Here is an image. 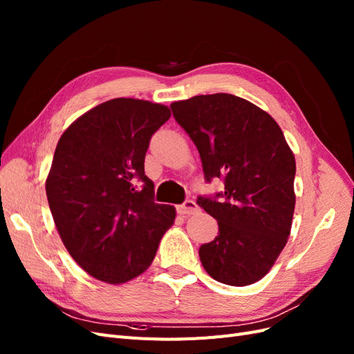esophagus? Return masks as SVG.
I'll list each match as a JSON object with an SVG mask.
<instances>
[{
    "label": "esophagus",
    "instance_id": "34e87169",
    "mask_svg": "<svg viewBox=\"0 0 354 354\" xmlns=\"http://www.w3.org/2000/svg\"><path fill=\"white\" fill-rule=\"evenodd\" d=\"M198 211H199V207L196 205V202L192 201V199L185 201L183 203H181V205L177 207V212L181 214V216H190V214H195Z\"/></svg>",
    "mask_w": 354,
    "mask_h": 354
}]
</instances>
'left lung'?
Masks as SVG:
<instances>
[{"label": "left lung", "mask_w": 354, "mask_h": 354, "mask_svg": "<svg viewBox=\"0 0 354 354\" xmlns=\"http://www.w3.org/2000/svg\"><path fill=\"white\" fill-rule=\"evenodd\" d=\"M195 143L209 181L224 192L196 203L218 223V234L199 248L207 273L221 283H255L272 269L291 233L295 158L281 127L251 102L227 93L171 103Z\"/></svg>", "instance_id": "1"}]
</instances>
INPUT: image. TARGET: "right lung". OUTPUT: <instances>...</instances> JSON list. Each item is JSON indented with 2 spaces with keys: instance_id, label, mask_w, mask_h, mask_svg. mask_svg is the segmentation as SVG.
Returning a JSON list of instances; mask_svg holds the SVG:
<instances>
[{
  "instance_id": "obj_1",
  "label": "right lung",
  "mask_w": 354,
  "mask_h": 354,
  "mask_svg": "<svg viewBox=\"0 0 354 354\" xmlns=\"http://www.w3.org/2000/svg\"><path fill=\"white\" fill-rule=\"evenodd\" d=\"M171 116L164 104L112 99L62 134L46 181L53 220L72 259L93 277L124 283L155 259L176 208L153 201L149 142Z\"/></svg>"
}]
</instances>
